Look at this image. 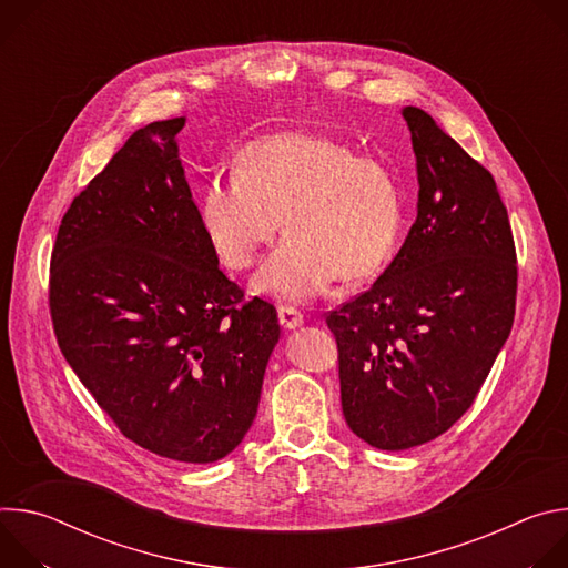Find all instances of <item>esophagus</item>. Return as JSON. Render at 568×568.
<instances>
[{
  "instance_id": "34e87169",
  "label": "esophagus",
  "mask_w": 568,
  "mask_h": 568,
  "mask_svg": "<svg viewBox=\"0 0 568 568\" xmlns=\"http://www.w3.org/2000/svg\"><path fill=\"white\" fill-rule=\"evenodd\" d=\"M278 321H281V326L285 331H294V328L303 326V314L298 310H294L292 305H281L278 307Z\"/></svg>"
}]
</instances>
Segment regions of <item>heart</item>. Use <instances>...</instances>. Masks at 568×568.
Segmentation results:
<instances>
[{"mask_svg":"<svg viewBox=\"0 0 568 568\" xmlns=\"http://www.w3.org/2000/svg\"><path fill=\"white\" fill-rule=\"evenodd\" d=\"M287 235L256 276V290L305 301L339 276L359 283L390 261L402 226L395 173L377 156L316 132H281L240 150L235 173H215L200 195V222L220 261L250 270L261 247Z\"/></svg>","mask_w":568,"mask_h":568,"instance_id":"heart-1","label":"heart"}]
</instances>
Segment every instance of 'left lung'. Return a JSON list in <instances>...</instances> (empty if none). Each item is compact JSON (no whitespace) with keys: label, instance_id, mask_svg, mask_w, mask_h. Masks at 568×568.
<instances>
[{"label":"left lung","instance_id":"obj_1","mask_svg":"<svg viewBox=\"0 0 568 568\" xmlns=\"http://www.w3.org/2000/svg\"><path fill=\"white\" fill-rule=\"evenodd\" d=\"M418 217L377 281L326 314L355 436L399 452L469 407L515 321L517 254L495 178L420 108H404Z\"/></svg>","mask_w":568,"mask_h":568}]
</instances>
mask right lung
<instances>
[{"label":"right lung","instance_id":"1","mask_svg":"<svg viewBox=\"0 0 568 568\" xmlns=\"http://www.w3.org/2000/svg\"><path fill=\"white\" fill-rule=\"evenodd\" d=\"M184 123L136 130L73 197L49 310L64 359L125 438L215 463L256 418L281 326L217 267L175 141Z\"/></svg>","mask_w":568,"mask_h":568}]
</instances>
